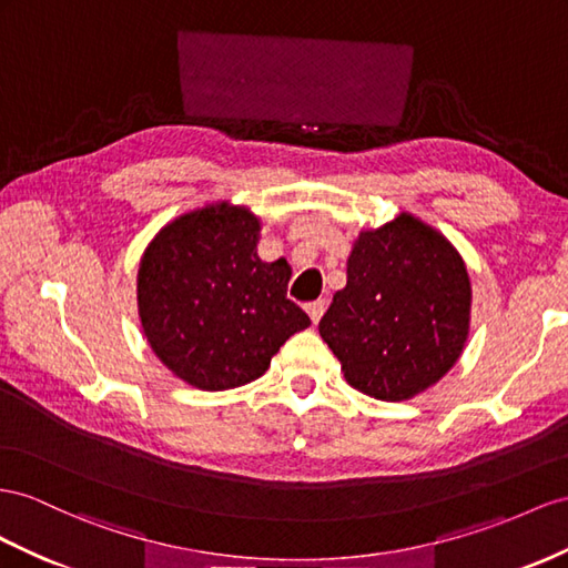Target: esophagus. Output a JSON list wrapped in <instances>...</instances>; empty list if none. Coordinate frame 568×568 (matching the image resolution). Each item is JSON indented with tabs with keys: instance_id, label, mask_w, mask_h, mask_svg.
I'll use <instances>...</instances> for the list:
<instances>
[{
	"instance_id": "obj_1",
	"label": "esophagus",
	"mask_w": 568,
	"mask_h": 568,
	"mask_svg": "<svg viewBox=\"0 0 568 568\" xmlns=\"http://www.w3.org/2000/svg\"><path fill=\"white\" fill-rule=\"evenodd\" d=\"M324 312H326V302L324 300H316V302L307 304V314L312 318V324H318V318L324 316Z\"/></svg>"
}]
</instances>
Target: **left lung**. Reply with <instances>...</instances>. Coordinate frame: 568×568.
<instances>
[{
  "label": "left lung",
  "mask_w": 568,
  "mask_h": 568,
  "mask_svg": "<svg viewBox=\"0 0 568 568\" xmlns=\"http://www.w3.org/2000/svg\"><path fill=\"white\" fill-rule=\"evenodd\" d=\"M470 278L439 230L400 213L362 230L347 283L318 333L345 382L376 400H408L456 365L470 328Z\"/></svg>",
  "instance_id": "1"
}]
</instances>
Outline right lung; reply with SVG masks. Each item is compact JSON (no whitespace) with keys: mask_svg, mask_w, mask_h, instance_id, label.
I'll list each match as a JSON object with an SVG mask.
<instances>
[{"mask_svg":"<svg viewBox=\"0 0 568 568\" xmlns=\"http://www.w3.org/2000/svg\"><path fill=\"white\" fill-rule=\"evenodd\" d=\"M258 217L227 201L174 217L145 246L136 300L145 341L182 382L225 390L258 379L312 322L287 300V261H261Z\"/></svg>","mask_w":568,"mask_h":568,"instance_id":"1","label":"right lung"}]
</instances>
